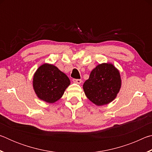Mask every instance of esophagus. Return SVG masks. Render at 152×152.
Listing matches in <instances>:
<instances>
[{
  "mask_svg": "<svg viewBox=\"0 0 152 152\" xmlns=\"http://www.w3.org/2000/svg\"><path fill=\"white\" fill-rule=\"evenodd\" d=\"M73 82L74 83H76V84H81L82 82V80L81 79H73Z\"/></svg>",
  "mask_w": 152,
  "mask_h": 152,
  "instance_id": "esophagus-1",
  "label": "esophagus"
}]
</instances>
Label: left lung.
Listing matches in <instances>:
<instances>
[{
  "instance_id": "obj_1",
  "label": "left lung",
  "mask_w": 152,
  "mask_h": 152,
  "mask_svg": "<svg viewBox=\"0 0 152 152\" xmlns=\"http://www.w3.org/2000/svg\"><path fill=\"white\" fill-rule=\"evenodd\" d=\"M121 86L118 69L110 63L99 64L84 82L83 89L86 97L97 106L107 104L117 97Z\"/></svg>"
}]
</instances>
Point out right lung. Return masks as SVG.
<instances>
[{
    "instance_id": "right-lung-1",
    "label": "right lung",
    "mask_w": 152,
    "mask_h": 152,
    "mask_svg": "<svg viewBox=\"0 0 152 152\" xmlns=\"http://www.w3.org/2000/svg\"><path fill=\"white\" fill-rule=\"evenodd\" d=\"M70 84L68 77L53 64H43L33 75V87L36 95L48 103H54L61 99Z\"/></svg>"
}]
</instances>
